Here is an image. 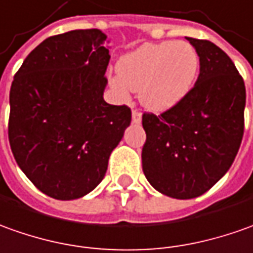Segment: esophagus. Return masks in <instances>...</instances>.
Here are the masks:
<instances>
[{
	"mask_svg": "<svg viewBox=\"0 0 253 253\" xmlns=\"http://www.w3.org/2000/svg\"><path fill=\"white\" fill-rule=\"evenodd\" d=\"M131 116H133V123H141V112L140 111H137V109H134L133 113H131Z\"/></svg>",
	"mask_w": 253,
	"mask_h": 253,
	"instance_id": "34e87169",
	"label": "esophagus"
}]
</instances>
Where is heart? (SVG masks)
Masks as SVG:
<instances>
[{
    "instance_id": "b5f03b06",
    "label": "heart",
    "mask_w": 253,
    "mask_h": 253,
    "mask_svg": "<svg viewBox=\"0 0 253 253\" xmlns=\"http://www.w3.org/2000/svg\"><path fill=\"white\" fill-rule=\"evenodd\" d=\"M199 56L187 41L148 42L122 56L111 85L120 95L138 91L141 104L162 112L188 94L198 75Z\"/></svg>"
}]
</instances>
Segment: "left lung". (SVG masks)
<instances>
[{
  "label": "left lung",
  "instance_id": "obj_1",
  "mask_svg": "<svg viewBox=\"0 0 253 253\" xmlns=\"http://www.w3.org/2000/svg\"><path fill=\"white\" fill-rule=\"evenodd\" d=\"M187 40L198 52V80L174 106L142 115L144 174L155 190L177 199L211 190L233 165L244 135V79L217 45Z\"/></svg>",
  "mask_w": 253,
  "mask_h": 253
}]
</instances>
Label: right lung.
I'll list each match as a JSON object with an SVG mask.
<instances>
[{"label": "right lung", "mask_w": 253, "mask_h": 253, "mask_svg": "<svg viewBox=\"0 0 253 253\" xmlns=\"http://www.w3.org/2000/svg\"><path fill=\"white\" fill-rule=\"evenodd\" d=\"M98 29L48 37L27 55L9 92L8 137L27 178L61 201L83 197L104 178L131 122L127 105L104 101L111 59Z\"/></svg>", "instance_id": "right-lung-1"}]
</instances>
